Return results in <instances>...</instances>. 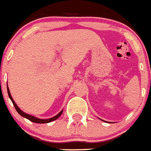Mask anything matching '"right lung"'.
<instances>
[{
    "label": "right lung",
    "mask_w": 151,
    "mask_h": 151,
    "mask_svg": "<svg viewBox=\"0 0 151 151\" xmlns=\"http://www.w3.org/2000/svg\"><path fill=\"white\" fill-rule=\"evenodd\" d=\"M6 88H7V93H8L9 97H10V99H11V101H12L13 104H14V107H15L16 110L17 111L18 113H19V115H21V116H23V117H24V118H26V119H29V120H30V121L32 122L42 123V124H44V123L51 122L55 121V120H56V119H57L59 117L60 115H61V114H62L63 110H61V111L59 112V113L58 114V115H56L55 116H54V117L50 118V119H38V118L35 117V116H33V115H29V114L25 113V112H23V111H22V110H21L20 109H19V107L17 106V105L16 104V103H15V102H14V99H13L12 96H11V94H10V90H9L8 86H6Z\"/></svg>",
    "instance_id": "add662e5"
}]
</instances>
